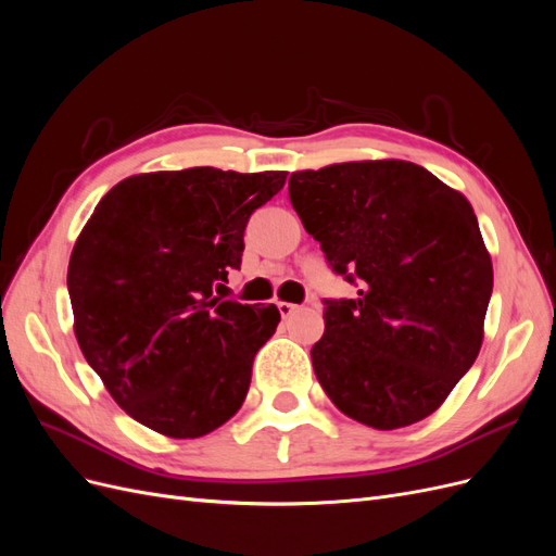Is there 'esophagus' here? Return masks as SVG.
Segmentation results:
<instances>
[{
    "label": "esophagus",
    "instance_id": "obj_1",
    "mask_svg": "<svg viewBox=\"0 0 556 556\" xmlns=\"http://www.w3.org/2000/svg\"><path fill=\"white\" fill-rule=\"evenodd\" d=\"M278 311H280V315L288 319V317H292L296 311H299V306L296 304H290V301H278Z\"/></svg>",
    "mask_w": 556,
    "mask_h": 556
}]
</instances>
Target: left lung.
<instances>
[{
	"label": "left lung",
	"instance_id": "obj_1",
	"mask_svg": "<svg viewBox=\"0 0 556 556\" xmlns=\"http://www.w3.org/2000/svg\"><path fill=\"white\" fill-rule=\"evenodd\" d=\"M290 201L355 299H325L313 368L333 406L380 431L441 406L482 345L492 260L464 194L403 160L290 176Z\"/></svg>",
	"mask_w": 556,
	"mask_h": 556
}]
</instances>
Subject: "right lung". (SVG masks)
Here are the masks:
<instances>
[{
  "mask_svg": "<svg viewBox=\"0 0 556 556\" xmlns=\"http://www.w3.org/2000/svg\"><path fill=\"white\" fill-rule=\"evenodd\" d=\"M285 172L213 166L125 178L99 201L66 288L83 357L129 417L199 439L241 408L280 313L215 296L241 266L250 215Z\"/></svg>",
  "mask_w": 556,
  "mask_h": 556,
  "instance_id": "1",
  "label": "right lung"
}]
</instances>
